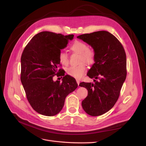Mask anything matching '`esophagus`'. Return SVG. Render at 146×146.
<instances>
[{
    "instance_id": "esophagus-1",
    "label": "esophagus",
    "mask_w": 146,
    "mask_h": 146,
    "mask_svg": "<svg viewBox=\"0 0 146 146\" xmlns=\"http://www.w3.org/2000/svg\"><path fill=\"white\" fill-rule=\"evenodd\" d=\"M77 84H78V85H79V84H80V81L77 80Z\"/></svg>"
}]
</instances>
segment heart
<instances>
[{
	"label": "heart",
	"mask_w": 146,
	"mask_h": 146,
	"mask_svg": "<svg viewBox=\"0 0 146 146\" xmlns=\"http://www.w3.org/2000/svg\"><path fill=\"white\" fill-rule=\"evenodd\" d=\"M70 48L74 52L80 54L79 63L80 64L76 66H70L66 70L69 76L76 78H81L85 73L86 68L83 62L88 65L93 64L96 60V53L92 48H89L85 42L76 41L70 46ZM60 63L64 66H67L69 63V58L67 53L64 51L60 52L59 54Z\"/></svg>",
	"instance_id": "b5f03b06"
}]
</instances>
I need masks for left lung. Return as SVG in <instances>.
Masks as SVG:
<instances>
[{"label":"left lung","mask_w":146,"mask_h":146,"mask_svg":"<svg viewBox=\"0 0 146 146\" xmlns=\"http://www.w3.org/2000/svg\"><path fill=\"white\" fill-rule=\"evenodd\" d=\"M77 38L90 45L96 53L95 63L87 73L95 79L94 83L79 84L88 92L82 107L90 116H100L113 107L120 95L127 76L125 52L121 42L107 31L83 34Z\"/></svg>","instance_id":"left-lung-1"}]
</instances>
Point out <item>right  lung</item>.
Here are the masks:
<instances>
[{
	"instance_id": "obj_1",
	"label": "right lung",
	"mask_w": 146,
	"mask_h": 146,
	"mask_svg": "<svg viewBox=\"0 0 146 146\" xmlns=\"http://www.w3.org/2000/svg\"><path fill=\"white\" fill-rule=\"evenodd\" d=\"M73 38V35L42 32L35 35L22 54L21 83L31 107L42 115L58 114L66 97L78 86L76 79L59 69L60 50ZM56 74L64 76L62 82H53Z\"/></svg>"
}]
</instances>
